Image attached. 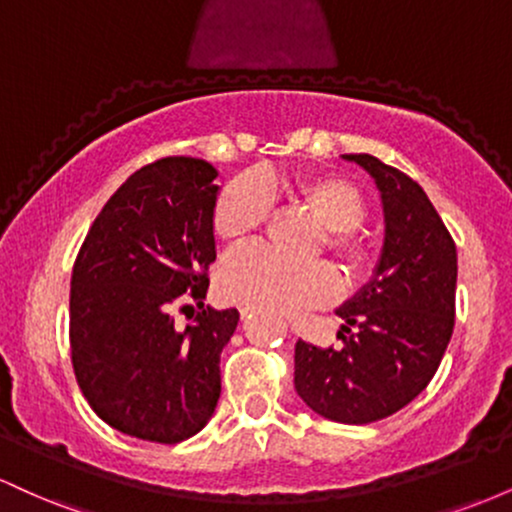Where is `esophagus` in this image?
Segmentation results:
<instances>
[{"mask_svg": "<svg viewBox=\"0 0 512 512\" xmlns=\"http://www.w3.org/2000/svg\"><path fill=\"white\" fill-rule=\"evenodd\" d=\"M240 317H243V320H250L252 310L250 308H243V310H240Z\"/></svg>", "mask_w": 512, "mask_h": 512, "instance_id": "esophagus-1", "label": "esophagus"}]
</instances>
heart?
Listing matches in <instances>:
<instances>
[{
  "instance_id": "heart-1",
  "label": "heart",
  "mask_w": 512,
  "mask_h": 512,
  "mask_svg": "<svg viewBox=\"0 0 512 512\" xmlns=\"http://www.w3.org/2000/svg\"><path fill=\"white\" fill-rule=\"evenodd\" d=\"M293 192L325 226V248L349 276H366L378 262V248L361 223L366 199L351 180L337 173L303 175ZM272 209V182L260 175H240L219 192L211 214L214 233L226 243L248 238L267 221ZM337 272L322 260L291 262L262 245L240 248L219 269V291L226 301L264 313H296L317 308L337 296Z\"/></svg>"
}]
</instances>
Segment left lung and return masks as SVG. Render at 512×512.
I'll use <instances>...</instances> for the list:
<instances>
[{
    "mask_svg": "<svg viewBox=\"0 0 512 512\" xmlns=\"http://www.w3.org/2000/svg\"><path fill=\"white\" fill-rule=\"evenodd\" d=\"M366 168L385 209V245L370 284L337 310L342 349L296 344V392L339 424H370L426 390L455 327L457 250L419 182L370 154Z\"/></svg>",
    "mask_w": 512,
    "mask_h": 512,
    "instance_id": "8db88e82",
    "label": "left lung"
}]
</instances>
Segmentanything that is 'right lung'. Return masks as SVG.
I'll return each instance as SVG.
<instances>
[{
    "instance_id": "add662e5",
    "label": "right lung",
    "mask_w": 512,
    "mask_h": 512,
    "mask_svg": "<svg viewBox=\"0 0 512 512\" xmlns=\"http://www.w3.org/2000/svg\"><path fill=\"white\" fill-rule=\"evenodd\" d=\"M216 168L168 156L105 202L72 269L69 344L76 383L108 426L180 443L207 426L221 395V351L238 310L204 308L216 260ZM200 310L182 331L172 315Z\"/></svg>"
}]
</instances>
